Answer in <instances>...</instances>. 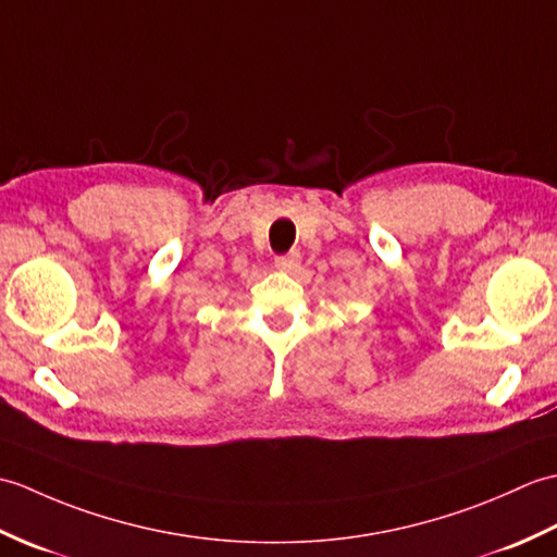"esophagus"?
<instances>
[{"label": "esophagus", "mask_w": 557, "mask_h": 557, "mask_svg": "<svg viewBox=\"0 0 557 557\" xmlns=\"http://www.w3.org/2000/svg\"><path fill=\"white\" fill-rule=\"evenodd\" d=\"M275 268L282 270V272H297L301 268V256L297 251H292L287 256H277Z\"/></svg>", "instance_id": "obj_1"}]
</instances>
